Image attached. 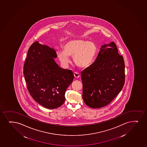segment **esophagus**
Wrapping results in <instances>:
<instances>
[{
	"label": "esophagus",
	"mask_w": 147,
	"mask_h": 147,
	"mask_svg": "<svg viewBox=\"0 0 147 147\" xmlns=\"http://www.w3.org/2000/svg\"><path fill=\"white\" fill-rule=\"evenodd\" d=\"M74 76L75 78H79L80 75L77 72H75L74 74Z\"/></svg>",
	"instance_id": "obj_1"
}]
</instances>
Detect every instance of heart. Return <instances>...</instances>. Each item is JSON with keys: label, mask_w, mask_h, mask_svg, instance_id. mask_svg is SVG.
<instances>
[{"label": "heart", "mask_w": 147, "mask_h": 147, "mask_svg": "<svg viewBox=\"0 0 147 147\" xmlns=\"http://www.w3.org/2000/svg\"><path fill=\"white\" fill-rule=\"evenodd\" d=\"M96 51V46L92 42L78 39L66 42L63 46V50H57L56 54L59 61L64 66L70 63V57H71L77 66L85 69L92 64Z\"/></svg>", "instance_id": "obj_1"}]
</instances>
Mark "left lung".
<instances>
[{
	"instance_id": "1",
	"label": "left lung",
	"mask_w": 147,
	"mask_h": 147,
	"mask_svg": "<svg viewBox=\"0 0 147 147\" xmlns=\"http://www.w3.org/2000/svg\"><path fill=\"white\" fill-rule=\"evenodd\" d=\"M125 65L115 43L105 44L92 64L81 72L83 98L92 108L109 104L121 92L125 81Z\"/></svg>"
}]
</instances>
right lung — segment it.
<instances>
[{
    "mask_svg": "<svg viewBox=\"0 0 147 147\" xmlns=\"http://www.w3.org/2000/svg\"><path fill=\"white\" fill-rule=\"evenodd\" d=\"M54 48L33 43L28 51L24 66V74L28 90L39 104L49 109L63 104L65 93L74 79L71 70L62 69L54 59Z\"/></svg>",
    "mask_w": 147,
    "mask_h": 147,
    "instance_id": "right-lung-1",
    "label": "right lung"
}]
</instances>
